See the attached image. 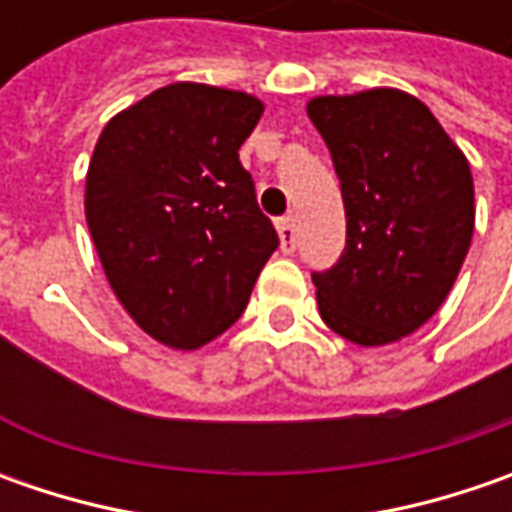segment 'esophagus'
Instances as JSON below:
<instances>
[{"mask_svg":"<svg viewBox=\"0 0 512 512\" xmlns=\"http://www.w3.org/2000/svg\"><path fill=\"white\" fill-rule=\"evenodd\" d=\"M276 233H279V245L285 253H293L296 250V219L293 216H285L276 222Z\"/></svg>","mask_w":512,"mask_h":512,"instance_id":"1","label":"esophagus"}]
</instances>
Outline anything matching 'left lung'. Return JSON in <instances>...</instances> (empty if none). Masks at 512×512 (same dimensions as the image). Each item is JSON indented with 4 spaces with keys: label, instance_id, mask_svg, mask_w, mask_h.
Returning <instances> with one entry per match:
<instances>
[{
    "label": "left lung",
    "instance_id": "left-lung-1",
    "mask_svg": "<svg viewBox=\"0 0 512 512\" xmlns=\"http://www.w3.org/2000/svg\"><path fill=\"white\" fill-rule=\"evenodd\" d=\"M307 116L333 156L347 216L342 259L313 273L319 313L359 347L399 342L442 307L470 250L467 156L404 90L313 96Z\"/></svg>",
    "mask_w": 512,
    "mask_h": 512
}]
</instances>
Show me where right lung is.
Instances as JSON below:
<instances>
[{"label": "right lung", "mask_w": 512, "mask_h": 512, "mask_svg": "<svg viewBox=\"0 0 512 512\" xmlns=\"http://www.w3.org/2000/svg\"><path fill=\"white\" fill-rule=\"evenodd\" d=\"M262 113L242 90L173 82L99 133L85 179L90 239L116 299L165 347L222 336L279 247L239 162Z\"/></svg>", "instance_id": "right-lung-1"}]
</instances>
